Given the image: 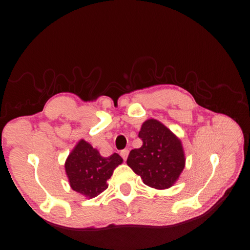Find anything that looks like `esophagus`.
I'll return each instance as SVG.
<instances>
[{
  "label": "esophagus",
  "instance_id": "1",
  "mask_svg": "<svg viewBox=\"0 0 250 250\" xmlns=\"http://www.w3.org/2000/svg\"><path fill=\"white\" fill-rule=\"evenodd\" d=\"M128 153H129V150H128V149H124V150H122V151H121L122 158H123L124 160H126V159H127V157H128Z\"/></svg>",
  "mask_w": 250,
  "mask_h": 250
}]
</instances>
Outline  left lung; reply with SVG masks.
Segmentation results:
<instances>
[{
  "instance_id": "1",
  "label": "left lung",
  "mask_w": 250,
  "mask_h": 250,
  "mask_svg": "<svg viewBox=\"0 0 250 250\" xmlns=\"http://www.w3.org/2000/svg\"><path fill=\"white\" fill-rule=\"evenodd\" d=\"M143 146L129 152L127 166L144 184L155 189H166L175 183L185 167L181 140L161 122L150 119L140 128Z\"/></svg>"
}]
</instances>
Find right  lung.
I'll use <instances>...</instances> for the list:
<instances>
[{
    "instance_id": "add662e5",
    "label": "right lung",
    "mask_w": 250,
    "mask_h": 250,
    "mask_svg": "<svg viewBox=\"0 0 250 250\" xmlns=\"http://www.w3.org/2000/svg\"><path fill=\"white\" fill-rule=\"evenodd\" d=\"M122 162L120 154L101 157L97 149L82 139L67 157L65 171L73 190L87 198H93L106 189L109 186L106 181Z\"/></svg>"
}]
</instances>
